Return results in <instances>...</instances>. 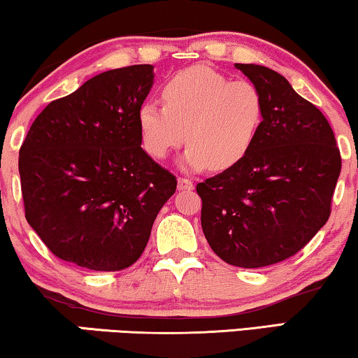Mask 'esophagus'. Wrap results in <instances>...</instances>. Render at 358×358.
Returning a JSON list of instances; mask_svg holds the SVG:
<instances>
[{
  "mask_svg": "<svg viewBox=\"0 0 358 358\" xmlns=\"http://www.w3.org/2000/svg\"><path fill=\"white\" fill-rule=\"evenodd\" d=\"M193 188H194L193 181L188 178H183V177L178 178V189L180 191H191Z\"/></svg>",
  "mask_w": 358,
  "mask_h": 358,
  "instance_id": "esophagus-1",
  "label": "esophagus"
}]
</instances>
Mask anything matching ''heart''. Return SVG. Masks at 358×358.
Here are the masks:
<instances>
[{
	"instance_id": "heart-1",
	"label": "heart",
	"mask_w": 358,
	"mask_h": 358,
	"mask_svg": "<svg viewBox=\"0 0 358 358\" xmlns=\"http://www.w3.org/2000/svg\"><path fill=\"white\" fill-rule=\"evenodd\" d=\"M164 103L148 100L138 110L143 148L165 159L188 141L186 170H227L245 159L264 118L263 95L248 80H230L209 66H191L162 89Z\"/></svg>"
}]
</instances>
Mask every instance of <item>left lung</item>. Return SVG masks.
<instances>
[{"mask_svg":"<svg viewBox=\"0 0 358 358\" xmlns=\"http://www.w3.org/2000/svg\"><path fill=\"white\" fill-rule=\"evenodd\" d=\"M235 68L263 95V124L243 160L196 191L210 248L251 269L294 256L328 222L341 152L324 115L284 76L259 64Z\"/></svg>","mask_w":358,"mask_h":358,"instance_id":"left-lung-1","label":"left lung"}]
</instances>
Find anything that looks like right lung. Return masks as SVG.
I'll return each mask as SVG.
<instances>
[{
	"instance_id": "right-lung-1",
	"label": "right lung",
	"mask_w": 358,
	"mask_h": 358,
	"mask_svg": "<svg viewBox=\"0 0 358 358\" xmlns=\"http://www.w3.org/2000/svg\"><path fill=\"white\" fill-rule=\"evenodd\" d=\"M154 66L110 69L53 100L19 150L26 219L59 259L122 271L143 255L177 178L141 148Z\"/></svg>"
}]
</instances>
